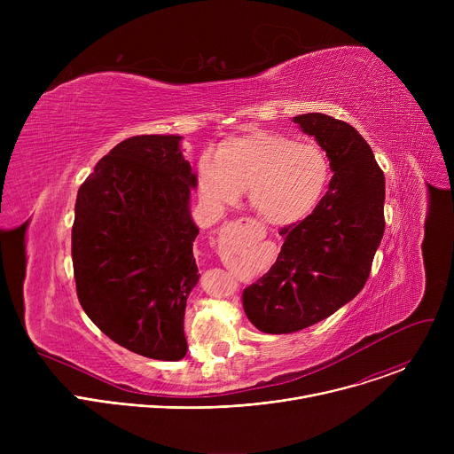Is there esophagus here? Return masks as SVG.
<instances>
[{
  "label": "esophagus",
  "mask_w": 454,
  "mask_h": 454,
  "mask_svg": "<svg viewBox=\"0 0 454 454\" xmlns=\"http://www.w3.org/2000/svg\"><path fill=\"white\" fill-rule=\"evenodd\" d=\"M226 230H242V231H246L247 235H251V239H254V240H261L262 237H264V230L261 228V224L258 223H254L253 219H239V221H235V223H230L228 226H226Z\"/></svg>",
  "instance_id": "obj_1"
}]
</instances>
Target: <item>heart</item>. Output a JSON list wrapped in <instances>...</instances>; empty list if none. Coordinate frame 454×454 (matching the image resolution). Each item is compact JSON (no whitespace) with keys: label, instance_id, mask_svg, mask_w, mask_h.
Returning <instances> with one entry per match:
<instances>
[{"label":"heart","instance_id":"obj_1","mask_svg":"<svg viewBox=\"0 0 454 454\" xmlns=\"http://www.w3.org/2000/svg\"><path fill=\"white\" fill-rule=\"evenodd\" d=\"M329 179L325 149L270 129H249L224 140L217 154H203L196 168L198 192L210 208L233 205L247 190L251 208L275 226L310 215Z\"/></svg>","mask_w":454,"mask_h":454}]
</instances>
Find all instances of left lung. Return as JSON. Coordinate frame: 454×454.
I'll list each match as a JSON object with an SVG mask.
<instances>
[{
    "label": "left lung",
    "mask_w": 454,
    "mask_h": 454,
    "mask_svg": "<svg viewBox=\"0 0 454 454\" xmlns=\"http://www.w3.org/2000/svg\"><path fill=\"white\" fill-rule=\"evenodd\" d=\"M293 121L325 149L334 176L312 214L280 230L277 262L242 293L247 319L268 334L307 329L354 300L384 233V174L364 138L323 113Z\"/></svg>",
    "instance_id": "left-lung-1"
}]
</instances>
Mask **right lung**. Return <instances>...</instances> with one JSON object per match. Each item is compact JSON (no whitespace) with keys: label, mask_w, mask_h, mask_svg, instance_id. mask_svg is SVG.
<instances>
[{"label":"right lung","mask_w":454,"mask_h":454,"mask_svg":"<svg viewBox=\"0 0 454 454\" xmlns=\"http://www.w3.org/2000/svg\"><path fill=\"white\" fill-rule=\"evenodd\" d=\"M196 172L181 137L120 142L81 184L72 228L77 296L95 325L120 347L179 361L188 345L184 307L200 275L190 215Z\"/></svg>","instance_id":"right-lung-1"}]
</instances>
